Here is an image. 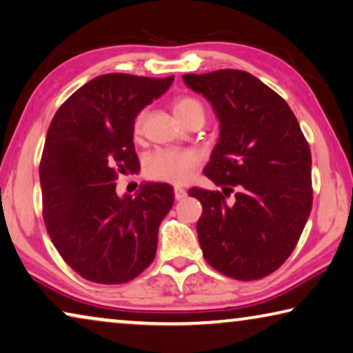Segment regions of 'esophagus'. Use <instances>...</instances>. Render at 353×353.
Masks as SVG:
<instances>
[{"label":"esophagus","instance_id":"obj_1","mask_svg":"<svg viewBox=\"0 0 353 353\" xmlns=\"http://www.w3.org/2000/svg\"><path fill=\"white\" fill-rule=\"evenodd\" d=\"M174 196H176L177 201H179V199H183V198L187 196V190L182 188V187H176V188H174Z\"/></svg>","mask_w":353,"mask_h":353}]
</instances>
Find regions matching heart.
<instances>
[{
	"mask_svg": "<svg viewBox=\"0 0 353 353\" xmlns=\"http://www.w3.org/2000/svg\"><path fill=\"white\" fill-rule=\"evenodd\" d=\"M172 111L183 125L190 124L194 119H205V106L199 99L193 96H179L172 103ZM144 117L146 113L139 111L133 122V133L138 138L143 132ZM199 159L192 150L177 149H157L150 152L144 160V174L152 181L170 182V183H185L192 177L193 171L198 168Z\"/></svg>",
	"mask_w": 353,
	"mask_h": 353,
	"instance_id": "1",
	"label": "heart"
}]
</instances>
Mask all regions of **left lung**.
Instances as JSON below:
<instances>
[{
  "label": "left lung",
  "instance_id": "8db88e82",
  "mask_svg": "<svg viewBox=\"0 0 353 353\" xmlns=\"http://www.w3.org/2000/svg\"><path fill=\"white\" fill-rule=\"evenodd\" d=\"M182 78L209 100L221 125L204 174L223 192L188 190L203 204L196 231L204 259L240 281L264 278L292 254L310 216V144L286 100L248 72Z\"/></svg>",
  "mask_w": 353,
  "mask_h": 353
}]
</instances>
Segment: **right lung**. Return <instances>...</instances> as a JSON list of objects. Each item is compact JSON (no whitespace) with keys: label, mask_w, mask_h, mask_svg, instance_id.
Masks as SVG:
<instances>
[{"label":"right lung","mask_w":353,"mask_h":353,"mask_svg":"<svg viewBox=\"0 0 353 353\" xmlns=\"http://www.w3.org/2000/svg\"><path fill=\"white\" fill-rule=\"evenodd\" d=\"M172 81L100 75L77 89L48 127L39 166L43 221L61 257L88 281L128 283L152 264L172 187L149 182L135 198H119L116 181L139 170L133 122Z\"/></svg>","instance_id":"obj_1"}]
</instances>
